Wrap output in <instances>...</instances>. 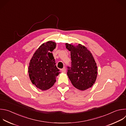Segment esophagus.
<instances>
[{"mask_svg": "<svg viewBox=\"0 0 126 126\" xmlns=\"http://www.w3.org/2000/svg\"><path fill=\"white\" fill-rule=\"evenodd\" d=\"M61 72H63V73H65L66 72V68L64 67V68H63V69H62L61 70Z\"/></svg>", "mask_w": 126, "mask_h": 126, "instance_id": "obj_1", "label": "esophagus"}]
</instances>
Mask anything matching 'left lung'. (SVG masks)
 I'll return each mask as SVG.
<instances>
[{
  "mask_svg": "<svg viewBox=\"0 0 126 126\" xmlns=\"http://www.w3.org/2000/svg\"><path fill=\"white\" fill-rule=\"evenodd\" d=\"M66 48L71 52V67H68L67 75L74 87L80 91L91 88L95 82L97 67L90 51L79 44L75 46L66 44Z\"/></svg>",
  "mask_w": 126,
  "mask_h": 126,
  "instance_id": "obj_1",
  "label": "left lung"
}]
</instances>
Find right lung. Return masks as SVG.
I'll return each instance as SVG.
<instances>
[{"instance_id": "right-lung-1", "label": "right lung", "mask_w": 126, "mask_h": 126, "mask_svg": "<svg viewBox=\"0 0 126 126\" xmlns=\"http://www.w3.org/2000/svg\"><path fill=\"white\" fill-rule=\"evenodd\" d=\"M56 46V44L52 41L42 44L35 51L29 63L30 79L33 85L42 91L51 88L60 73L51 53Z\"/></svg>"}]
</instances>
